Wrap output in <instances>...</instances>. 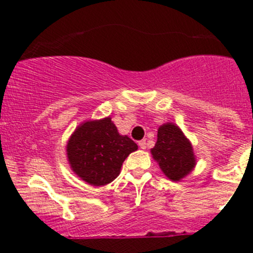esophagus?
Masks as SVG:
<instances>
[{
  "instance_id": "esophagus-1",
  "label": "esophagus",
  "mask_w": 253,
  "mask_h": 253,
  "mask_svg": "<svg viewBox=\"0 0 253 253\" xmlns=\"http://www.w3.org/2000/svg\"><path fill=\"white\" fill-rule=\"evenodd\" d=\"M138 145H139V146H140V149L145 150V149H146V140H145V139H144V140H140L138 143Z\"/></svg>"
}]
</instances>
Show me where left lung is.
<instances>
[{"instance_id": "left-lung-1", "label": "left lung", "mask_w": 253, "mask_h": 253, "mask_svg": "<svg viewBox=\"0 0 253 253\" xmlns=\"http://www.w3.org/2000/svg\"><path fill=\"white\" fill-rule=\"evenodd\" d=\"M157 143L151 153L158 162L165 176L172 181H179L195 167L193 147L182 130L173 124L159 127Z\"/></svg>"}]
</instances>
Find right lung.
Segmentation results:
<instances>
[{
  "instance_id": "add662e5",
  "label": "right lung",
  "mask_w": 253,
  "mask_h": 253,
  "mask_svg": "<svg viewBox=\"0 0 253 253\" xmlns=\"http://www.w3.org/2000/svg\"><path fill=\"white\" fill-rule=\"evenodd\" d=\"M135 150L138 145L127 135L119 134L110 118L82 124L66 145L75 173L97 187L114 181L125 159Z\"/></svg>"
}]
</instances>
